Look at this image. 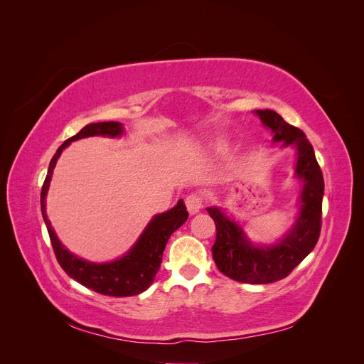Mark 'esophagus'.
Instances as JSON below:
<instances>
[{"mask_svg":"<svg viewBox=\"0 0 364 364\" xmlns=\"http://www.w3.org/2000/svg\"><path fill=\"white\" fill-rule=\"evenodd\" d=\"M185 205H186V209H188V213H190L191 215L197 214V213H199L200 209H202V206H203L202 196H200L199 193H193V194H190V196H186Z\"/></svg>","mask_w":364,"mask_h":364,"instance_id":"esophagus-1","label":"esophagus"}]
</instances>
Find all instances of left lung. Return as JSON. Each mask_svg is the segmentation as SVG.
<instances>
[{
    "mask_svg": "<svg viewBox=\"0 0 364 364\" xmlns=\"http://www.w3.org/2000/svg\"><path fill=\"white\" fill-rule=\"evenodd\" d=\"M261 121L274 132L273 141H282V147L294 146L297 150L296 174L304 179L301 194V215L296 226L279 245L255 247L246 240L241 228L217 208L206 211L215 223V243L213 258L217 269L228 278L246 284L277 282L293 272L310 253L321 235L323 176L318 167L313 146L305 134L274 111H257Z\"/></svg>",
    "mask_w": 364,
    "mask_h": 364,
    "instance_id": "8db88e82",
    "label": "left lung"
}]
</instances>
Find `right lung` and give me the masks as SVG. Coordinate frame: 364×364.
Instances as JSON below:
<instances>
[{
    "instance_id": "add662e5",
    "label": "right lung",
    "mask_w": 364,
    "mask_h": 364,
    "mask_svg": "<svg viewBox=\"0 0 364 364\" xmlns=\"http://www.w3.org/2000/svg\"><path fill=\"white\" fill-rule=\"evenodd\" d=\"M121 134H123V127H121V124L117 123V121H103V123H91L85 126L79 134L68 138L58 149L56 155L53 156L50 162L47 178L43 181L41 191L42 217L46 220L54 255H56L60 267L67 272L70 278L85 285V287L100 294L114 297L135 296L150 287L161 267L162 253L168 238L171 237L174 230L179 229L185 223V220L188 218V211H186L183 200L181 199L178 205L171 208L170 211L159 214L153 218L144 232L139 237V240L136 241V245L130 249L127 255L114 262L92 264L74 257L73 253H70L60 245V241L51 229V223L48 222V217L46 213V196L48 191L54 165H56L62 150L70 146V142L94 135L118 136Z\"/></svg>"
}]
</instances>
